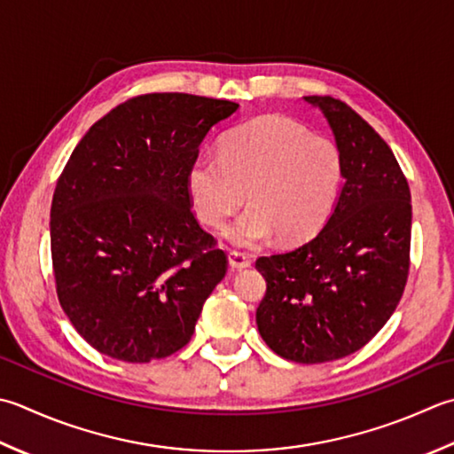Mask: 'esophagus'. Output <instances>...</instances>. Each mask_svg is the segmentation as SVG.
Segmentation results:
<instances>
[{
    "label": "esophagus",
    "mask_w": 454,
    "mask_h": 454,
    "mask_svg": "<svg viewBox=\"0 0 454 454\" xmlns=\"http://www.w3.org/2000/svg\"><path fill=\"white\" fill-rule=\"evenodd\" d=\"M228 262H230V268H232V270H244V268H250V265H252V257L244 254V252L232 250L228 254Z\"/></svg>",
    "instance_id": "obj_1"
}]
</instances>
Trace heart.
Returning <instances> with one entry per match:
<instances>
[{"instance_id": "obj_1", "label": "heart", "mask_w": 454, "mask_h": 454, "mask_svg": "<svg viewBox=\"0 0 454 454\" xmlns=\"http://www.w3.org/2000/svg\"><path fill=\"white\" fill-rule=\"evenodd\" d=\"M344 161L339 145L287 115H262L226 137L222 155L194 159L186 184L197 216L210 228L252 204L228 228L239 246L278 234L297 244L321 230L339 200Z\"/></svg>"}]
</instances>
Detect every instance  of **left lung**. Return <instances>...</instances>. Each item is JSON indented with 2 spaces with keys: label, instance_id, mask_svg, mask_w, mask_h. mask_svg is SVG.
<instances>
[{
  "label": "left lung",
  "instance_id": "left-lung-1",
  "mask_svg": "<svg viewBox=\"0 0 454 454\" xmlns=\"http://www.w3.org/2000/svg\"><path fill=\"white\" fill-rule=\"evenodd\" d=\"M305 102L333 128L344 186L313 239L257 257L268 289L255 321L275 354L321 364L360 350L394 315L410 275L411 192L392 149L348 104Z\"/></svg>",
  "mask_w": 454,
  "mask_h": 454
}]
</instances>
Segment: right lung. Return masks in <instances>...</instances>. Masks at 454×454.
<instances>
[{
  "instance_id": "1",
  "label": "right lung",
  "mask_w": 454,
  "mask_h": 454,
  "mask_svg": "<svg viewBox=\"0 0 454 454\" xmlns=\"http://www.w3.org/2000/svg\"><path fill=\"white\" fill-rule=\"evenodd\" d=\"M236 102L183 92L129 98L78 141L51 204L60 307L106 356L144 364L191 340L228 255L202 230L189 168Z\"/></svg>"
}]
</instances>
